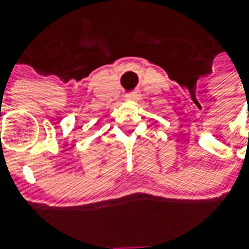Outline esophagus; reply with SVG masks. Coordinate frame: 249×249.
<instances>
[{"label":"esophagus","instance_id":"34e87169","mask_svg":"<svg viewBox=\"0 0 249 249\" xmlns=\"http://www.w3.org/2000/svg\"><path fill=\"white\" fill-rule=\"evenodd\" d=\"M138 96H139V95H138L136 92H131V93H128V95H126V99H128V100H136Z\"/></svg>","mask_w":249,"mask_h":249}]
</instances>
